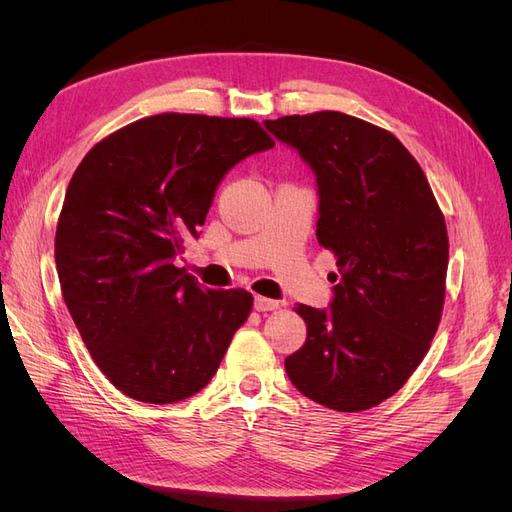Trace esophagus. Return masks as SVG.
Listing matches in <instances>:
<instances>
[{"label": "esophagus", "mask_w": 512, "mask_h": 512, "mask_svg": "<svg viewBox=\"0 0 512 512\" xmlns=\"http://www.w3.org/2000/svg\"><path fill=\"white\" fill-rule=\"evenodd\" d=\"M280 307V301L267 299V297H256L254 299V309L256 312H273V309Z\"/></svg>", "instance_id": "obj_1"}]
</instances>
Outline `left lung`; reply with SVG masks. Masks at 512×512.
Listing matches in <instances>:
<instances>
[{"mask_svg":"<svg viewBox=\"0 0 512 512\" xmlns=\"http://www.w3.org/2000/svg\"><path fill=\"white\" fill-rule=\"evenodd\" d=\"M265 126L316 173V237L339 269L331 309L294 307L307 339L286 356V374L320 406L369 410L408 382L438 331L444 215L423 168L389 130L337 111Z\"/></svg>","mask_w":512,"mask_h":512,"instance_id":"8db88e82","label":"left lung"}]
</instances>
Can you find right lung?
Returning a JSON list of instances; mask_svg holds the SVG:
<instances>
[{"label":"right lung","instance_id":"add662e5","mask_svg":"<svg viewBox=\"0 0 512 512\" xmlns=\"http://www.w3.org/2000/svg\"><path fill=\"white\" fill-rule=\"evenodd\" d=\"M275 143L247 117L162 113L89 149L55 232L61 294L102 374L143 404L205 389L252 312L243 288H200L175 267L218 183Z\"/></svg>","mask_w":512,"mask_h":512}]
</instances>
